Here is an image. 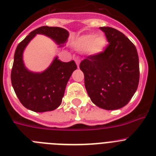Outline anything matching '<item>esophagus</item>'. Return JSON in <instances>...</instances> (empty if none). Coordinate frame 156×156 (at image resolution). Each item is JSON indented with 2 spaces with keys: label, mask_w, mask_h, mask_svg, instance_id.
<instances>
[{
  "label": "esophagus",
  "mask_w": 156,
  "mask_h": 156,
  "mask_svg": "<svg viewBox=\"0 0 156 156\" xmlns=\"http://www.w3.org/2000/svg\"><path fill=\"white\" fill-rule=\"evenodd\" d=\"M75 62H76V63L77 66H78V67H79V65H80V58H78V57L75 58Z\"/></svg>",
  "instance_id": "obj_1"
}]
</instances>
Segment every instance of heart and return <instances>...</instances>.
Here are the masks:
<instances>
[{
  "label": "heart",
  "mask_w": 156,
  "mask_h": 156,
  "mask_svg": "<svg viewBox=\"0 0 156 156\" xmlns=\"http://www.w3.org/2000/svg\"><path fill=\"white\" fill-rule=\"evenodd\" d=\"M107 40L102 34H87L78 40V45L84 51L90 50L94 53H98L105 48Z\"/></svg>",
  "instance_id": "obj_1"
}]
</instances>
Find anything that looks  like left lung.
<instances>
[{"label":"left lung","mask_w":156,"mask_h":156,"mask_svg":"<svg viewBox=\"0 0 156 156\" xmlns=\"http://www.w3.org/2000/svg\"><path fill=\"white\" fill-rule=\"evenodd\" d=\"M108 44L80 64L92 102L106 110L126 105L138 87L140 70L137 49L124 34L112 27H100Z\"/></svg>","instance_id":"left-lung-1"}]
</instances>
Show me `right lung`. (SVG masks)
<instances>
[{"label":"right lung","mask_w":156,"mask_h":156,"mask_svg":"<svg viewBox=\"0 0 156 156\" xmlns=\"http://www.w3.org/2000/svg\"><path fill=\"white\" fill-rule=\"evenodd\" d=\"M37 34H44L60 44L67 41L69 33L61 27H39L19 43L15 52L11 73L14 90L24 107L36 112H43L52 111L61 105L66 84L77 66L73 60L63 62L56 57L49 68L41 73L27 70L23 64V52Z\"/></svg>","instance_id":"1"}]
</instances>
